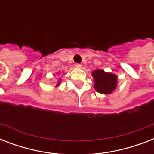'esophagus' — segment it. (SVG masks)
I'll return each instance as SVG.
<instances>
[{
  "mask_svg": "<svg viewBox=\"0 0 154 154\" xmlns=\"http://www.w3.org/2000/svg\"><path fill=\"white\" fill-rule=\"evenodd\" d=\"M75 66L77 68H82V64H78V63H77V64H75Z\"/></svg>",
  "mask_w": 154,
  "mask_h": 154,
  "instance_id": "1",
  "label": "esophagus"
}]
</instances>
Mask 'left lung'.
I'll return each mask as SVG.
<instances>
[{"instance_id":"left-lung-1","label":"left lung","mask_w":154,"mask_h":154,"mask_svg":"<svg viewBox=\"0 0 154 154\" xmlns=\"http://www.w3.org/2000/svg\"><path fill=\"white\" fill-rule=\"evenodd\" d=\"M94 80V89L101 94H110L117 86V76L112 72L96 69L92 72Z\"/></svg>"}]
</instances>
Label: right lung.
Here are the masks:
<instances>
[{"label": "right lung", "instance_id": "right-lung-1", "mask_svg": "<svg viewBox=\"0 0 154 154\" xmlns=\"http://www.w3.org/2000/svg\"><path fill=\"white\" fill-rule=\"evenodd\" d=\"M60 83H61V79H59V80H58L57 83V85H56V87L59 86V85H60Z\"/></svg>", "mask_w": 154, "mask_h": 154}]
</instances>
